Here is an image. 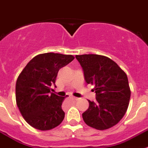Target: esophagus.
Instances as JSON below:
<instances>
[{
	"label": "esophagus",
	"mask_w": 148,
	"mask_h": 148,
	"mask_svg": "<svg viewBox=\"0 0 148 148\" xmlns=\"http://www.w3.org/2000/svg\"><path fill=\"white\" fill-rule=\"evenodd\" d=\"M74 100H76V101H77L79 99H78V98H77V97H74Z\"/></svg>",
	"instance_id": "esophagus-1"
}]
</instances>
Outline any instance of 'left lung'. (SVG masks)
<instances>
[{
    "instance_id": "8db88e82",
    "label": "left lung",
    "mask_w": 148,
    "mask_h": 148,
    "mask_svg": "<svg viewBox=\"0 0 148 148\" xmlns=\"http://www.w3.org/2000/svg\"><path fill=\"white\" fill-rule=\"evenodd\" d=\"M88 84L95 86L96 101H89L83 113L84 122L99 130L115 126L123 117L130 103V91L127 75L115 62L104 56H76Z\"/></svg>"
}]
</instances>
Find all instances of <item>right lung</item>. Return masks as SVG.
Segmentation results:
<instances>
[{"instance_id":"right-lung-1","label":"right lung","mask_w":148,"mask_h":148,"mask_svg":"<svg viewBox=\"0 0 148 148\" xmlns=\"http://www.w3.org/2000/svg\"><path fill=\"white\" fill-rule=\"evenodd\" d=\"M72 55L47 53L34 57L18 75L16 100L26 122L37 130L46 131L62 122V109L65 97L51 92L59 69L74 60ZM67 96V95H66Z\"/></svg>"}]
</instances>
